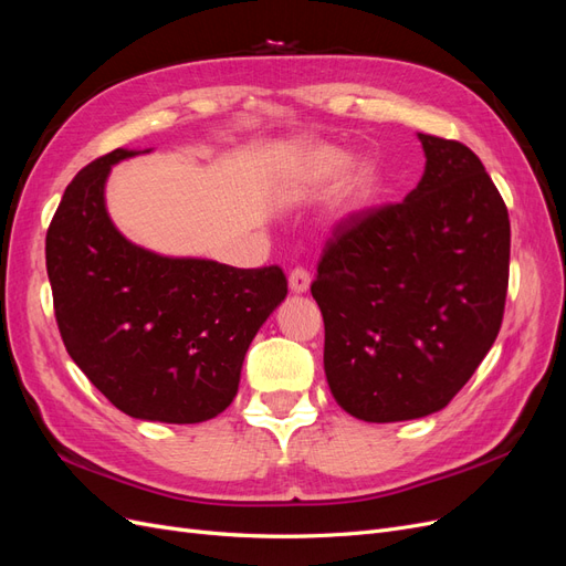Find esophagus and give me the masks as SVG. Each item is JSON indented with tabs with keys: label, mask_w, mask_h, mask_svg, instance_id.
<instances>
[{
	"label": "esophagus",
	"mask_w": 566,
	"mask_h": 566,
	"mask_svg": "<svg viewBox=\"0 0 566 566\" xmlns=\"http://www.w3.org/2000/svg\"><path fill=\"white\" fill-rule=\"evenodd\" d=\"M287 283H290V290H293L295 295L310 293V287H312V276H310V271H304V269H293V273H290Z\"/></svg>",
	"instance_id": "obj_1"
}]
</instances>
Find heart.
<instances>
[{
  "mask_svg": "<svg viewBox=\"0 0 566 566\" xmlns=\"http://www.w3.org/2000/svg\"><path fill=\"white\" fill-rule=\"evenodd\" d=\"M285 179L297 193H314L333 181V202L345 214L370 208L380 191V169L368 156H347L323 142L297 146L287 158Z\"/></svg>",
  "mask_w": 566,
  "mask_h": 566,
  "instance_id": "b5f03b06",
  "label": "heart"
}]
</instances>
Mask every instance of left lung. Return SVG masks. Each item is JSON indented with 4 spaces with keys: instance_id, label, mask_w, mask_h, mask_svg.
Listing matches in <instances>:
<instances>
[{
    "instance_id": "left-lung-1",
    "label": "left lung",
    "mask_w": 566,
    "mask_h": 566,
    "mask_svg": "<svg viewBox=\"0 0 566 566\" xmlns=\"http://www.w3.org/2000/svg\"><path fill=\"white\" fill-rule=\"evenodd\" d=\"M424 175L399 205L335 229L312 283L335 401L366 422L437 413L501 331L507 208L474 153L418 134Z\"/></svg>"
}]
</instances>
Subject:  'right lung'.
Listing matches in <instances>:
<instances>
[{"mask_svg":"<svg viewBox=\"0 0 566 566\" xmlns=\"http://www.w3.org/2000/svg\"><path fill=\"white\" fill-rule=\"evenodd\" d=\"M115 148L67 184L46 231V273L63 345L123 413L205 422L233 401L250 342L287 295L279 266L235 269L132 243L106 208Z\"/></svg>","mask_w":566,"mask_h":566,"instance_id":"right-lung-1","label":"right lung"}]
</instances>
